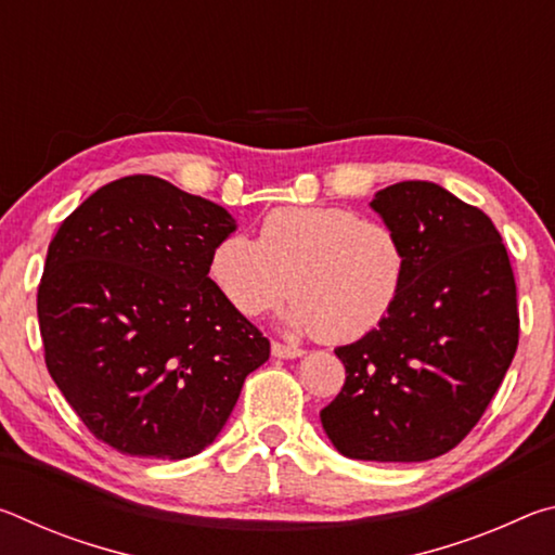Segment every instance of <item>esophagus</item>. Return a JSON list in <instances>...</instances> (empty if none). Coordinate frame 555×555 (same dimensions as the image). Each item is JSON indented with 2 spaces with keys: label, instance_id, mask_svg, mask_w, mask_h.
Wrapping results in <instances>:
<instances>
[{
  "label": "esophagus",
  "instance_id": "1",
  "mask_svg": "<svg viewBox=\"0 0 555 555\" xmlns=\"http://www.w3.org/2000/svg\"><path fill=\"white\" fill-rule=\"evenodd\" d=\"M271 354L274 357H281V360H294V357H300L304 354V350L300 347H294V345H284V343H271Z\"/></svg>",
  "mask_w": 555,
  "mask_h": 555
}]
</instances>
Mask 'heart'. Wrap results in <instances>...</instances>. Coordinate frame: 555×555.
I'll use <instances>...</instances> for the list:
<instances>
[{"mask_svg": "<svg viewBox=\"0 0 555 555\" xmlns=\"http://www.w3.org/2000/svg\"><path fill=\"white\" fill-rule=\"evenodd\" d=\"M210 279L242 315H261L294 294L291 333L352 343L384 325L409 276V251L391 224L350 208L291 205L259 222L257 242L224 237L210 255Z\"/></svg>", "mask_w": 555, "mask_h": 555, "instance_id": "b5f03b06", "label": "heart"}]
</instances>
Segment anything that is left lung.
<instances>
[{
    "mask_svg": "<svg viewBox=\"0 0 555 555\" xmlns=\"http://www.w3.org/2000/svg\"><path fill=\"white\" fill-rule=\"evenodd\" d=\"M409 251V276L377 331L337 347L345 384L321 411L345 457L421 463L453 450L490 406L519 345L509 255L480 208L428 181L370 203Z\"/></svg>",
    "mask_w": 555,
    "mask_h": 555,
    "instance_id": "left-lung-1",
    "label": "left lung"
}]
</instances>
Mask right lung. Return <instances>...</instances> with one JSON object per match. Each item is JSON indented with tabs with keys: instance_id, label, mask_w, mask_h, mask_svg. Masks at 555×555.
<instances>
[{
	"instance_id": "1",
	"label": "right lung",
	"mask_w": 555,
	"mask_h": 555,
	"mask_svg": "<svg viewBox=\"0 0 555 555\" xmlns=\"http://www.w3.org/2000/svg\"><path fill=\"white\" fill-rule=\"evenodd\" d=\"M232 215L156 176L102 185L55 232L39 284L46 367L102 443L183 460L208 448L269 340L208 276Z\"/></svg>"
}]
</instances>
